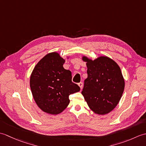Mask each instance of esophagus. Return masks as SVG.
<instances>
[{"label":"esophagus","instance_id":"esophagus-1","mask_svg":"<svg viewBox=\"0 0 146 146\" xmlns=\"http://www.w3.org/2000/svg\"><path fill=\"white\" fill-rule=\"evenodd\" d=\"M78 86H80V88H81V89H82V88H83V83L82 82H80V83H78Z\"/></svg>","mask_w":146,"mask_h":146}]
</instances>
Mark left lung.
Returning <instances> with one entry per match:
<instances>
[{
	"label": "left lung",
	"mask_w": 146,
	"mask_h": 146,
	"mask_svg": "<svg viewBox=\"0 0 146 146\" xmlns=\"http://www.w3.org/2000/svg\"><path fill=\"white\" fill-rule=\"evenodd\" d=\"M88 77L84 81L82 94L90 108L95 113H109L119 104L124 90L125 82L120 68L107 56L95 60L85 56Z\"/></svg>",
	"instance_id": "obj_1"
}]
</instances>
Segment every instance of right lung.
I'll use <instances>...</instances> for the list:
<instances>
[{"instance_id": "obj_1", "label": "right lung", "mask_w": 146, "mask_h": 146, "mask_svg": "<svg viewBox=\"0 0 146 146\" xmlns=\"http://www.w3.org/2000/svg\"><path fill=\"white\" fill-rule=\"evenodd\" d=\"M64 61L57 52H51L38 62L31 75L33 98L38 106L49 114L62 112L70 103V95L80 90L71 81V71L63 68Z\"/></svg>"}]
</instances>
